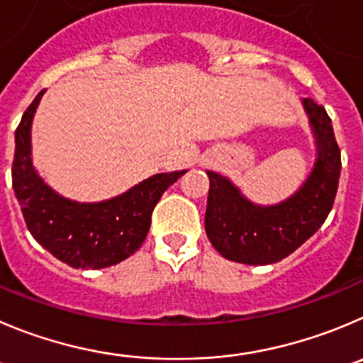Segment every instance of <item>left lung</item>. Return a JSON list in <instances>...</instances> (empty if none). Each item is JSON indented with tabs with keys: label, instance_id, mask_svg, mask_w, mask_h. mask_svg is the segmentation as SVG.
Returning a JSON list of instances; mask_svg holds the SVG:
<instances>
[{
	"label": "left lung",
	"instance_id": "obj_1",
	"mask_svg": "<svg viewBox=\"0 0 363 363\" xmlns=\"http://www.w3.org/2000/svg\"><path fill=\"white\" fill-rule=\"evenodd\" d=\"M317 143L310 177L292 197L276 206H256L229 179L208 172L206 235L225 259L245 265L277 263L319 231L333 208L340 179V148L331 118L311 98L303 100Z\"/></svg>",
	"mask_w": 363,
	"mask_h": 363
}]
</instances>
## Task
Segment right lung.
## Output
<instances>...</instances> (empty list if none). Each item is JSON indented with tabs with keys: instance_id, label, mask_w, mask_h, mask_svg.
Returning <instances> with one entry per match:
<instances>
[{
	"instance_id": "right-lung-1",
	"label": "right lung",
	"mask_w": 363,
	"mask_h": 363,
	"mask_svg": "<svg viewBox=\"0 0 363 363\" xmlns=\"http://www.w3.org/2000/svg\"><path fill=\"white\" fill-rule=\"evenodd\" d=\"M44 89L33 98L16 128L12 186L26 228L57 259L73 269H105L140 249L150 216L162 193L182 172L157 174L123 195L104 202H74L60 197L37 175L32 164V120Z\"/></svg>"
}]
</instances>
